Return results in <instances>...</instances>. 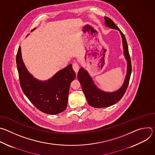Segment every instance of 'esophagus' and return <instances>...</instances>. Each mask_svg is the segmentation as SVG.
<instances>
[{"label":"esophagus","mask_w":155,"mask_h":155,"mask_svg":"<svg viewBox=\"0 0 155 155\" xmlns=\"http://www.w3.org/2000/svg\"><path fill=\"white\" fill-rule=\"evenodd\" d=\"M72 68H73V69L74 71V72L77 74V72H78L79 71V65H78V64L77 62H75L72 64Z\"/></svg>","instance_id":"obj_1"}]
</instances>
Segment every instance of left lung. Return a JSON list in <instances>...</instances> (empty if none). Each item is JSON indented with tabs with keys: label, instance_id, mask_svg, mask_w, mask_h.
I'll use <instances>...</instances> for the list:
<instances>
[{
	"label": "left lung",
	"instance_id": "1",
	"mask_svg": "<svg viewBox=\"0 0 155 155\" xmlns=\"http://www.w3.org/2000/svg\"><path fill=\"white\" fill-rule=\"evenodd\" d=\"M105 25L110 29L118 30L122 38L123 54L127 61V72L123 85L119 89L113 92H106L99 88L94 84L93 78L87 71L82 67L80 68L77 78L81 85L83 91L86 98L87 104L95 108H103L112 105L118 102L124 94L127 87L132 71L131 61L129 54L128 46L124 35L116 26L114 22L108 17H104Z\"/></svg>",
	"mask_w": 155,
	"mask_h": 155
}]
</instances>
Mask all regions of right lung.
<instances>
[{"label": "right lung", "instance_id": "1", "mask_svg": "<svg viewBox=\"0 0 155 155\" xmlns=\"http://www.w3.org/2000/svg\"><path fill=\"white\" fill-rule=\"evenodd\" d=\"M16 60L21 89L31 102L47 114L56 115L64 111L68 105L70 84L75 78L72 64L58 71L51 78L41 81L34 77L26 68L21 47Z\"/></svg>", "mask_w": 155, "mask_h": 155}]
</instances>
